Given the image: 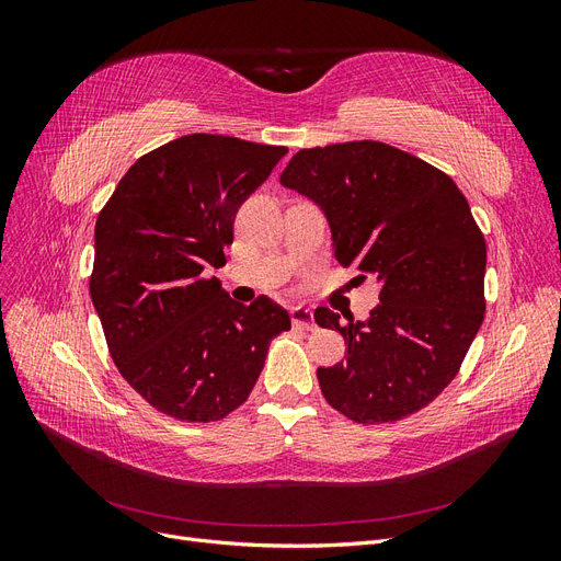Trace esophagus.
Wrapping results in <instances>:
<instances>
[{
	"mask_svg": "<svg viewBox=\"0 0 561 561\" xmlns=\"http://www.w3.org/2000/svg\"><path fill=\"white\" fill-rule=\"evenodd\" d=\"M290 320H293V325H297V328L311 330L313 328V311L309 307H301V304H297V307L290 309Z\"/></svg>",
	"mask_w": 561,
	"mask_h": 561,
	"instance_id": "34e87169",
	"label": "esophagus"
}]
</instances>
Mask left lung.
<instances>
[{
  "instance_id": "1",
  "label": "left lung",
  "mask_w": 561,
  "mask_h": 561,
  "mask_svg": "<svg viewBox=\"0 0 561 561\" xmlns=\"http://www.w3.org/2000/svg\"><path fill=\"white\" fill-rule=\"evenodd\" d=\"M280 184L325 215L334 257L375 278L365 320L316 309L346 360L318 367L325 400L358 423L398 421L456 377L484 318V236L449 175L383 142L301 149Z\"/></svg>"
}]
</instances>
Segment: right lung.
I'll list each match as a JSON object with an SVG mask.
<instances>
[{"label": "right lung", "mask_w": 561, "mask_h": 561, "mask_svg": "<svg viewBox=\"0 0 561 561\" xmlns=\"http://www.w3.org/2000/svg\"><path fill=\"white\" fill-rule=\"evenodd\" d=\"M287 154L194 133L135 161L95 222L91 299L122 377L159 412L217 421L243 404L290 316L229 297L222 266L241 203Z\"/></svg>", "instance_id": "add662e5"}]
</instances>
